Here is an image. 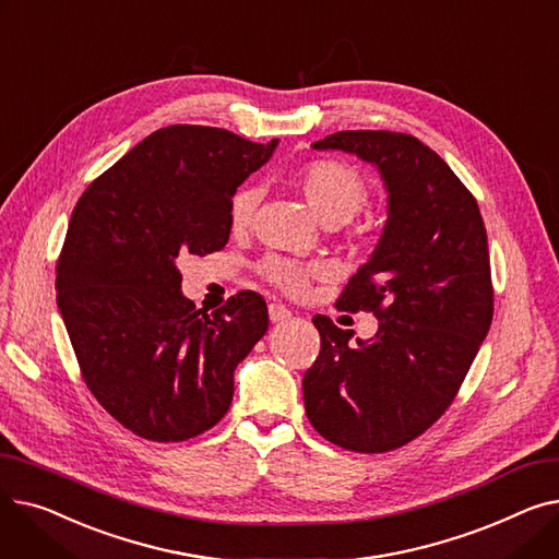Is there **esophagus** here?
Returning a JSON list of instances; mask_svg holds the SVG:
<instances>
[{"mask_svg": "<svg viewBox=\"0 0 559 559\" xmlns=\"http://www.w3.org/2000/svg\"><path fill=\"white\" fill-rule=\"evenodd\" d=\"M289 317H292V312L283 304H270V319L274 321V324H278V321H287Z\"/></svg>", "mask_w": 559, "mask_h": 559, "instance_id": "obj_1", "label": "esophagus"}]
</instances>
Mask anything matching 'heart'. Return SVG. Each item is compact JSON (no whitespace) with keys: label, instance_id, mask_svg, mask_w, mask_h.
<instances>
[{"label":"heart","instance_id":"obj_1","mask_svg":"<svg viewBox=\"0 0 559 559\" xmlns=\"http://www.w3.org/2000/svg\"><path fill=\"white\" fill-rule=\"evenodd\" d=\"M292 186L308 201L314 215L326 224H344L354 219L369 203L371 190L365 176L344 160L317 158L292 174ZM258 188L251 183L235 190L228 203V224L233 233H245L255 215ZM329 267L321 262H299L283 255H270L262 262V276L287 295H301L310 278L326 276Z\"/></svg>","mask_w":559,"mask_h":559}]
</instances>
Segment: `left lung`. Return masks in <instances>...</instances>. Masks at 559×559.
Returning a JSON list of instances; mask_svg holds the SVG:
<instances>
[{
  "label": "left lung",
  "instance_id": "left-lung-1",
  "mask_svg": "<svg viewBox=\"0 0 559 559\" xmlns=\"http://www.w3.org/2000/svg\"><path fill=\"white\" fill-rule=\"evenodd\" d=\"M314 146L373 163L390 219L335 301L337 310L373 312L378 333L350 346L331 317H312L321 348L304 376L306 415L335 447L385 453L447 413L491 326L487 230L476 197L415 135L337 131Z\"/></svg>",
  "mask_w": 559,
  "mask_h": 559
}]
</instances>
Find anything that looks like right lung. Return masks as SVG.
Instances as JSON below:
<instances>
[{
    "mask_svg": "<svg viewBox=\"0 0 559 559\" xmlns=\"http://www.w3.org/2000/svg\"><path fill=\"white\" fill-rule=\"evenodd\" d=\"M276 146L226 129L146 135L76 201L56 262V301L83 383L150 442H186L233 401V371L267 333L242 289L205 314L181 295L179 260L228 242V203Z\"/></svg>",
    "mask_w": 559,
    "mask_h": 559,
    "instance_id": "right-lung-1",
    "label": "right lung"
}]
</instances>
